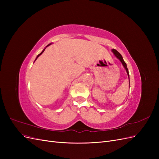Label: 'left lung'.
Returning <instances> with one entry per match:
<instances>
[{
  "mask_svg": "<svg viewBox=\"0 0 159 159\" xmlns=\"http://www.w3.org/2000/svg\"><path fill=\"white\" fill-rule=\"evenodd\" d=\"M111 51H112V52L113 53V54L115 55V56L117 57V59H119V61L121 62L122 63V65H123V66L124 67V68L125 69V70H126V71H127V75H128V78H129V70H128V69H127V64L125 63V61L123 60V57H122V56L120 54V53L119 52H118L116 50H115V49H112L111 50ZM129 84H130V81H129Z\"/></svg>",
  "mask_w": 159,
  "mask_h": 159,
  "instance_id": "8db88e82",
  "label": "left lung"
}]
</instances>
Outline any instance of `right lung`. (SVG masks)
Instances as JSON below:
<instances>
[{
	"instance_id": "right-lung-1",
	"label": "right lung",
	"mask_w": 159,
	"mask_h": 159,
	"mask_svg": "<svg viewBox=\"0 0 159 159\" xmlns=\"http://www.w3.org/2000/svg\"><path fill=\"white\" fill-rule=\"evenodd\" d=\"M50 45H51V43H50V44H48V46H46V48H47V47H48V46H50ZM46 48H44V50H42V52H41V53H40V54H38V56H37V57H36V60H34V61H36V60H37V58H38V57H39V56H40V55H41V54H42V53H43V52H44V50H45V49H46Z\"/></svg>"
}]
</instances>
